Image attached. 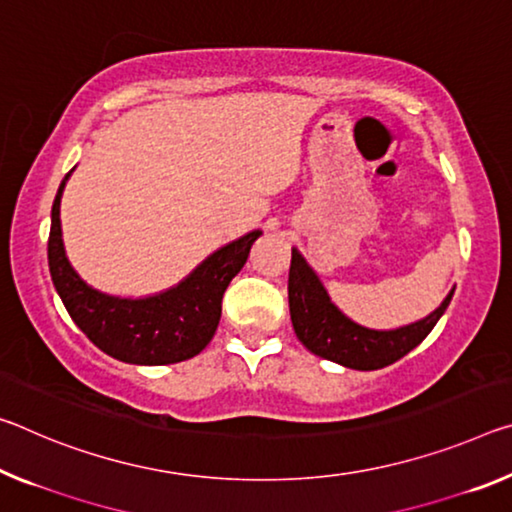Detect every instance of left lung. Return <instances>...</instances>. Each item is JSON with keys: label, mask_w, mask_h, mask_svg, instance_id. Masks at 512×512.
Segmentation results:
<instances>
[{"label": "left lung", "mask_w": 512, "mask_h": 512, "mask_svg": "<svg viewBox=\"0 0 512 512\" xmlns=\"http://www.w3.org/2000/svg\"><path fill=\"white\" fill-rule=\"evenodd\" d=\"M289 314L294 323L296 337L303 342L307 351L319 358L344 364L348 369L373 371L394 364L408 355L412 348L419 346L435 328L446 307L451 303V294L433 314L417 323L396 330H369L337 310L330 303L326 289L321 287L319 278L298 255L291 250L289 266Z\"/></svg>", "instance_id": "left-lung-1"}]
</instances>
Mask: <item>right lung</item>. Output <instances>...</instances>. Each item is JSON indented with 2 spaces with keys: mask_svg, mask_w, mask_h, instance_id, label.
Here are the masks:
<instances>
[{
  "mask_svg": "<svg viewBox=\"0 0 512 512\" xmlns=\"http://www.w3.org/2000/svg\"><path fill=\"white\" fill-rule=\"evenodd\" d=\"M52 205L47 262L52 282L72 321L111 358L129 364H175L198 355L212 342L221 321L223 294L259 239V230L207 257L189 278L166 294L127 300L104 296L86 285L72 269L61 241L59 202Z\"/></svg>",
  "mask_w": 512,
  "mask_h": 512,
  "instance_id": "1",
  "label": "right lung"
}]
</instances>
